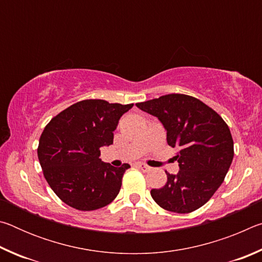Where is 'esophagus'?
Masks as SVG:
<instances>
[{
	"instance_id": "obj_1",
	"label": "esophagus",
	"mask_w": 262,
	"mask_h": 262,
	"mask_svg": "<svg viewBox=\"0 0 262 262\" xmlns=\"http://www.w3.org/2000/svg\"><path fill=\"white\" fill-rule=\"evenodd\" d=\"M135 166L137 168H140V170H142L143 172H149L150 170H151V167L148 166L147 164H144V163H136Z\"/></svg>"
}]
</instances>
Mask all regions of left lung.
<instances>
[{"mask_svg": "<svg viewBox=\"0 0 262 262\" xmlns=\"http://www.w3.org/2000/svg\"><path fill=\"white\" fill-rule=\"evenodd\" d=\"M157 117L167 132V144L178 150V174L166 172L162 188L151 189L163 209L187 214L199 209L224 181L233 158V140L221 115L192 96L171 94L137 103Z\"/></svg>", "mask_w": 262, "mask_h": 262, "instance_id": "8db88e82", "label": "left lung"}]
</instances>
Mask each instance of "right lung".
<instances>
[{"label":"right lung","instance_id":"1","mask_svg":"<svg viewBox=\"0 0 262 262\" xmlns=\"http://www.w3.org/2000/svg\"><path fill=\"white\" fill-rule=\"evenodd\" d=\"M133 105L85 99L47 123L39 140V163L50 187L66 205L90 211L117 198L130 165L114 167L101 162L100 148L113 143L119 119Z\"/></svg>","mask_w":262,"mask_h":262}]
</instances>
